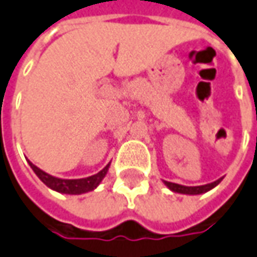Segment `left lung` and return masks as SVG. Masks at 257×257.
Masks as SVG:
<instances>
[{
    "mask_svg": "<svg viewBox=\"0 0 257 257\" xmlns=\"http://www.w3.org/2000/svg\"><path fill=\"white\" fill-rule=\"evenodd\" d=\"M222 181V177L218 179L216 181H212V183H208V184H204V186H195V187H188V186H181V184H176V183H170V181H163L165 186L169 190H172L173 193H179V194H187V195H198L204 194L209 190H212L214 187H216L219 183Z\"/></svg>",
    "mask_w": 257,
    "mask_h": 257,
    "instance_id": "obj_1",
    "label": "left lung"
}]
</instances>
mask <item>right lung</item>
<instances>
[{
    "mask_svg": "<svg viewBox=\"0 0 257 257\" xmlns=\"http://www.w3.org/2000/svg\"><path fill=\"white\" fill-rule=\"evenodd\" d=\"M29 166L32 167V170L35 172V174L39 177V179L48 186L49 188L55 190L57 193H62V194H71V195H78V194H84V193H88V191H92L94 188H97L99 186V183L102 181V179L106 176L108 173V169H109V163L101 170L97 174L94 176H90V177H85V179H59V177H55V176H50L46 172L41 170L38 166H35L32 162L28 160Z\"/></svg>",
    "mask_w": 257,
    "mask_h": 257,
    "instance_id": "obj_1",
    "label": "right lung"
}]
</instances>
